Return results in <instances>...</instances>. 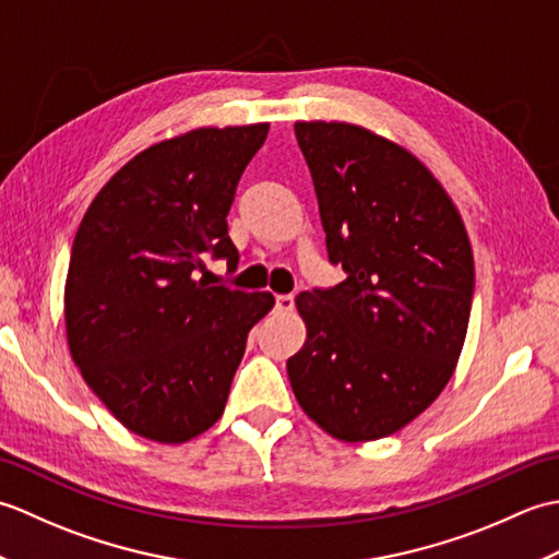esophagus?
<instances>
[{"label":"esophagus","instance_id":"obj_1","mask_svg":"<svg viewBox=\"0 0 559 559\" xmlns=\"http://www.w3.org/2000/svg\"><path fill=\"white\" fill-rule=\"evenodd\" d=\"M295 307L293 295H276V310L278 312H290Z\"/></svg>","mask_w":559,"mask_h":559}]
</instances>
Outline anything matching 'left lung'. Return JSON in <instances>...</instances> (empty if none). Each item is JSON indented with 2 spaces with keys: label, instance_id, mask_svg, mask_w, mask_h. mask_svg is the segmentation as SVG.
<instances>
[{
  "label": "left lung",
  "instance_id": "left-lung-1",
  "mask_svg": "<svg viewBox=\"0 0 559 559\" xmlns=\"http://www.w3.org/2000/svg\"><path fill=\"white\" fill-rule=\"evenodd\" d=\"M326 233L334 288L300 293L293 394L331 437L399 432L454 374L476 269L444 187L394 141L348 122H295Z\"/></svg>",
  "mask_w": 559,
  "mask_h": 559
}]
</instances>
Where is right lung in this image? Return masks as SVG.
Returning <instances> with one entry per match:
<instances>
[{
  "instance_id": "right-lung-1",
  "label": "right lung",
  "mask_w": 559,
  "mask_h": 559,
  "mask_svg": "<svg viewBox=\"0 0 559 559\" xmlns=\"http://www.w3.org/2000/svg\"><path fill=\"white\" fill-rule=\"evenodd\" d=\"M269 124L201 127L141 151L83 216L64 286L67 343L86 384L127 430L182 444L216 423L247 334L271 293L197 278L228 259V211Z\"/></svg>"
}]
</instances>
